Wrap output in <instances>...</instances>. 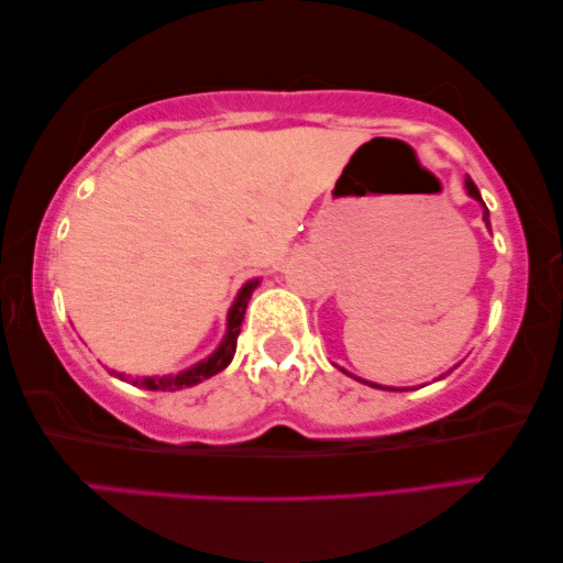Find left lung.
I'll use <instances>...</instances> for the list:
<instances>
[{
  "mask_svg": "<svg viewBox=\"0 0 563 563\" xmlns=\"http://www.w3.org/2000/svg\"><path fill=\"white\" fill-rule=\"evenodd\" d=\"M466 191H468V197H472V199L482 201V207H484V221H486V227L492 229V221H489V209H486L484 199H482V195H478V189H476V184L472 181V177H466ZM441 379H444V376H441ZM364 384H368V386H376V389H389V391H399V389H394V386H379V384H372V382H364Z\"/></svg>",
  "mask_w": 563,
  "mask_h": 563,
  "instance_id": "obj_1",
  "label": "left lung"
}]
</instances>
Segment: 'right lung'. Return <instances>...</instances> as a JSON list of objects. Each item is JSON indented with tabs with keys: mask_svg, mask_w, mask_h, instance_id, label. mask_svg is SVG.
<instances>
[{
	"mask_svg": "<svg viewBox=\"0 0 563 563\" xmlns=\"http://www.w3.org/2000/svg\"><path fill=\"white\" fill-rule=\"evenodd\" d=\"M256 284H260V279H252V282H246L242 289H239L232 309H229V314H227V334H224V339H221V344L217 346V352L209 358H205V362L184 368V372H179L177 376H126L122 372H109V374H114L122 382H129L132 386H140V389H150V391L189 389V386H197L199 382L209 379V376L219 374L221 368H227L229 362L234 358L236 339H239V331H242L246 303H249V299H252V291L256 289Z\"/></svg>",
	"mask_w": 563,
	"mask_h": 563,
	"instance_id": "add662e5",
	"label": "right lung"
}]
</instances>
